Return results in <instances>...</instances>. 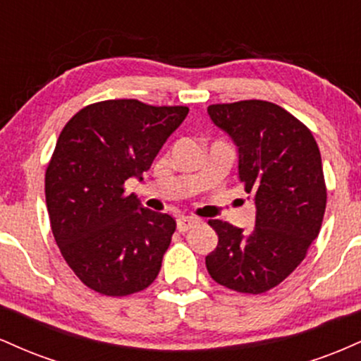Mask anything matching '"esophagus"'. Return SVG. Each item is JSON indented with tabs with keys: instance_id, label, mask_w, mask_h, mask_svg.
I'll return each instance as SVG.
<instances>
[{
	"instance_id": "34e87169",
	"label": "esophagus",
	"mask_w": 361,
	"mask_h": 361,
	"mask_svg": "<svg viewBox=\"0 0 361 361\" xmlns=\"http://www.w3.org/2000/svg\"><path fill=\"white\" fill-rule=\"evenodd\" d=\"M198 219L195 217H188V215H181V217L176 219V229L180 233H186L188 229H192L193 226H197Z\"/></svg>"
}]
</instances>
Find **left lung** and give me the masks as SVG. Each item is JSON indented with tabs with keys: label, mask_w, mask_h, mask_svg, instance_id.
I'll list each match as a JSON object with an SVG mask.
<instances>
[{
	"label": "left lung",
	"mask_w": 361,
	"mask_h": 361,
	"mask_svg": "<svg viewBox=\"0 0 361 361\" xmlns=\"http://www.w3.org/2000/svg\"><path fill=\"white\" fill-rule=\"evenodd\" d=\"M238 149V176L255 204V227L212 219L217 247L205 256L209 275L224 287L263 293L305 258L326 210L317 142L304 123L270 102L244 100L207 109Z\"/></svg>",
	"instance_id": "8db88e82"
}]
</instances>
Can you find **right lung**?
Segmentation results:
<instances>
[{
	"label": "right lung",
	"instance_id": "right-lung-1",
	"mask_svg": "<svg viewBox=\"0 0 361 361\" xmlns=\"http://www.w3.org/2000/svg\"><path fill=\"white\" fill-rule=\"evenodd\" d=\"M188 115L186 106L109 100L62 128L45 173L54 239L86 287L122 297L147 288L161 270L176 222L123 193Z\"/></svg>",
	"mask_w": 361,
	"mask_h": 361
}]
</instances>
